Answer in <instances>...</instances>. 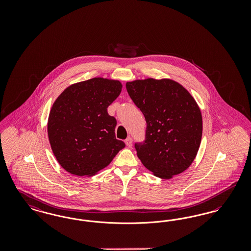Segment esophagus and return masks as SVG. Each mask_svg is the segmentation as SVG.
I'll return each instance as SVG.
<instances>
[{
	"mask_svg": "<svg viewBox=\"0 0 251 251\" xmlns=\"http://www.w3.org/2000/svg\"><path fill=\"white\" fill-rule=\"evenodd\" d=\"M125 144H126L127 147L131 148V146H132V139H131V137H128V138L125 140Z\"/></svg>",
	"mask_w": 251,
	"mask_h": 251,
	"instance_id": "34e87169",
	"label": "esophagus"
}]
</instances>
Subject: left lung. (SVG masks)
Wrapping results in <instances>:
<instances>
[{
  "label": "left lung",
  "instance_id": "8db88e82",
  "mask_svg": "<svg viewBox=\"0 0 251 251\" xmlns=\"http://www.w3.org/2000/svg\"><path fill=\"white\" fill-rule=\"evenodd\" d=\"M147 122L144 143H135L146 168L171 179L191 166L202 136V116L191 94L170 79L148 78L126 83Z\"/></svg>",
  "mask_w": 251,
  "mask_h": 251
}]
</instances>
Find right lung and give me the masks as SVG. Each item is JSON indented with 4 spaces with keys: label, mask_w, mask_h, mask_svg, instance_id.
Returning <instances> with one entry per match:
<instances>
[{
    "label": "right lung",
    "mask_w": 251,
    "mask_h": 251,
    "mask_svg": "<svg viewBox=\"0 0 251 251\" xmlns=\"http://www.w3.org/2000/svg\"><path fill=\"white\" fill-rule=\"evenodd\" d=\"M121 88L120 81L98 77L70 85L53 102L49 141L60 166L69 173L93 176L125 147L115 135L117 120L107 112Z\"/></svg>",
    "instance_id": "obj_1"
}]
</instances>
